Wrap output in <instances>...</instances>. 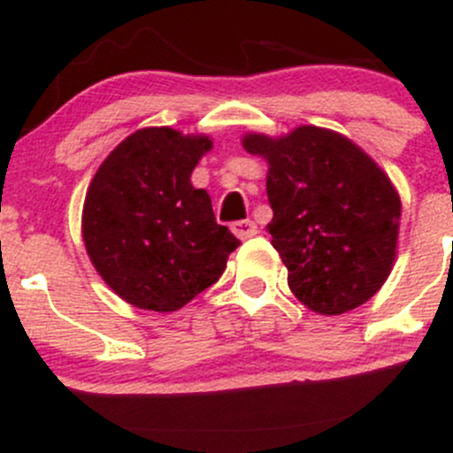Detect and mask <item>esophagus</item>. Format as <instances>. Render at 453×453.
I'll return each instance as SVG.
<instances>
[{
  "label": "esophagus",
  "mask_w": 453,
  "mask_h": 453,
  "mask_svg": "<svg viewBox=\"0 0 453 453\" xmlns=\"http://www.w3.org/2000/svg\"><path fill=\"white\" fill-rule=\"evenodd\" d=\"M231 231L235 233L240 240H249V237L257 235V225L253 220H237L231 225Z\"/></svg>",
  "instance_id": "34e87169"
}]
</instances>
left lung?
<instances>
[{
	"instance_id": "obj_1",
	"label": "left lung",
	"mask_w": 453,
	"mask_h": 453,
	"mask_svg": "<svg viewBox=\"0 0 453 453\" xmlns=\"http://www.w3.org/2000/svg\"><path fill=\"white\" fill-rule=\"evenodd\" d=\"M250 155L268 161V233L288 286L311 311L356 310L393 270L401 200L381 167L351 139L298 126L286 137L250 133Z\"/></svg>"
}]
</instances>
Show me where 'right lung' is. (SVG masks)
<instances>
[{
    "mask_svg": "<svg viewBox=\"0 0 453 453\" xmlns=\"http://www.w3.org/2000/svg\"><path fill=\"white\" fill-rule=\"evenodd\" d=\"M211 148L167 126L126 137L93 176L82 240L106 286L139 310L174 311L207 290L240 240L218 225L211 198L189 180Z\"/></svg>",
    "mask_w": 453,
    "mask_h": 453,
    "instance_id": "1",
    "label": "right lung"
}]
</instances>
